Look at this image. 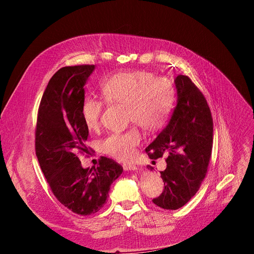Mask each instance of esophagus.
<instances>
[{
	"instance_id": "esophagus-1",
	"label": "esophagus",
	"mask_w": 254,
	"mask_h": 254,
	"mask_svg": "<svg viewBox=\"0 0 254 254\" xmlns=\"http://www.w3.org/2000/svg\"><path fill=\"white\" fill-rule=\"evenodd\" d=\"M123 167H124L125 171H135L137 168L134 164H124Z\"/></svg>"
}]
</instances>
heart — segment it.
Instances as JSON below:
<instances>
[{
    "mask_svg": "<svg viewBox=\"0 0 254 254\" xmlns=\"http://www.w3.org/2000/svg\"><path fill=\"white\" fill-rule=\"evenodd\" d=\"M102 96L108 104L127 106V118L145 131L153 132L165 124L175 102V88L170 79L155 77L148 71L122 72L109 76L101 83ZM105 102L102 98L88 96L80 108L84 126L95 131L102 124ZM136 126L123 132H113L99 142V148L107 156L119 161H129L134 157L141 142Z\"/></svg>",
    "mask_w": 254,
    "mask_h": 254,
    "instance_id": "1",
    "label": "heart"
}]
</instances>
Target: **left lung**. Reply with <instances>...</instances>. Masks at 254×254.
<instances>
[{
    "label": "left lung",
    "mask_w": 254,
    "mask_h": 254,
    "mask_svg": "<svg viewBox=\"0 0 254 254\" xmlns=\"http://www.w3.org/2000/svg\"><path fill=\"white\" fill-rule=\"evenodd\" d=\"M175 84L178 97L172 118L145 149L150 159L166 156V168L160 172L164 189L152 199L165 210L179 209L197 193L213 147V119L204 95L189 76L178 75Z\"/></svg>",
    "instance_id": "1"
}]
</instances>
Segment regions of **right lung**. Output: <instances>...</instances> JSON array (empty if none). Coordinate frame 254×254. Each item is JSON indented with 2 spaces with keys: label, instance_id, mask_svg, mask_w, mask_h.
<instances>
[{
  "label": "right lung",
  "instance_id": "add662e5",
  "mask_svg": "<svg viewBox=\"0 0 254 254\" xmlns=\"http://www.w3.org/2000/svg\"><path fill=\"white\" fill-rule=\"evenodd\" d=\"M94 64L61 67L50 79L38 109L35 150L51 190L68 210L91 215L104 206L111 183L123 167L101 157L98 165L82 168L79 153L93 151L87 146L89 129L80 115L84 89Z\"/></svg>",
  "mask_w": 254,
  "mask_h": 254
}]
</instances>
